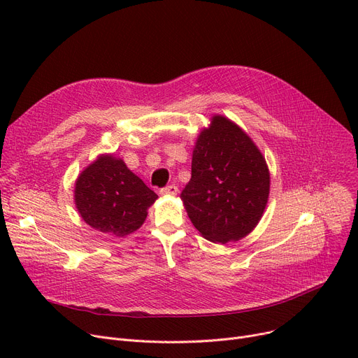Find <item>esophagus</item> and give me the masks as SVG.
Returning <instances> with one entry per match:
<instances>
[{
    "mask_svg": "<svg viewBox=\"0 0 358 358\" xmlns=\"http://www.w3.org/2000/svg\"><path fill=\"white\" fill-rule=\"evenodd\" d=\"M178 192V187L176 184H169L166 187H164V189H161V194L162 196H176Z\"/></svg>",
    "mask_w": 358,
    "mask_h": 358,
    "instance_id": "1",
    "label": "esophagus"
}]
</instances>
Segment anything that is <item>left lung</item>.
<instances>
[{
  "label": "left lung",
  "mask_w": 358,
  "mask_h": 358,
  "mask_svg": "<svg viewBox=\"0 0 358 358\" xmlns=\"http://www.w3.org/2000/svg\"><path fill=\"white\" fill-rule=\"evenodd\" d=\"M270 174L251 138L215 116L193 150L192 178L180 197L194 228L212 242L247 236L264 213Z\"/></svg>",
  "instance_id": "left-lung-1"
}]
</instances>
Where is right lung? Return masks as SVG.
I'll return each instance as SVG.
<instances>
[{"label": "right lung", "instance_id": "1", "mask_svg": "<svg viewBox=\"0 0 358 358\" xmlns=\"http://www.w3.org/2000/svg\"><path fill=\"white\" fill-rule=\"evenodd\" d=\"M158 196L122 159L103 155L75 184V204L91 228L124 236L142 227Z\"/></svg>", "mask_w": 358, "mask_h": 358}]
</instances>
